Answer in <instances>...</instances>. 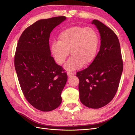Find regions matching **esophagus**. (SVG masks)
<instances>
[{
  "instance_id": "obj_1",
  "label": "esophagus",
  "mask_w": 135,
  "mask_h": 135,
  "mask_svg": "<svg viewBox=\"0 0 135 135\" xmlns=\"http://www.w3.org/2000/svg\"><path fill=\"white\" fill-rule=\"evenodd\" d=\"M68 76H71V75H74V74L73 73H72V72H71V71H68Z\"/></svg>"
}]
</instances>
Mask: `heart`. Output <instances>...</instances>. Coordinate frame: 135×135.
Segmentation results:
<instances>
[{"instance_id":"heart-1","label":"heart","mask_w":135,"mask_h":135,"mask_svg":"<svg viewBox=\"0 0 135 135\" xmlns=\"http://www.w3.org/2000/svg\"><path fill=\"white\" fill-rule=\"evenodd\" d=\"M99 46V36L91 27L74 26L63 30L58 42L51 44V52L59 64H63L68 56H71L65 68L68 71L90 64L95 60Z\"/></svg>"}]
</instances>
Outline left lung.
<instances>
[{"mask_svg":"<svg viewBox=\"0 0 135 135\" xmlns=\"http://www.w3.org/2000/svg\"><path fill=\"white\" fill-rule=\"evenodd\" d=\"M95 25L100 34V51L89 66L76 73L79 79L81 103L85 107L99 109L115 96L123 71V60L117 35L111 28L97 20Z\"/></svg>","mask_w":135,"mask_h":135,"instance_id":"8db88e82","label":"left lung"}]
</instances>
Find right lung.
Returning a JSON list of instances; mask_svg holds the SVG:
<instances>
[{
	"mask_svg": "<svg viewBox=\"0 0 135 135\" xmlns=\"http://www.w3.org/2000/svg\"><path fill=\"white\" fill-rule=\"evenodd\" d=\"M66 20L59 16L36 21L20 36L15 67L24 96L32 107L50 112L61 104L68 75L51 56L49 44L54 28Z\"/></svg>",
	"mask_w": 135,
	"mask_h": 135,
	"instance_id": "add662e5",
	"label": "right lung"
}]
</instances>
